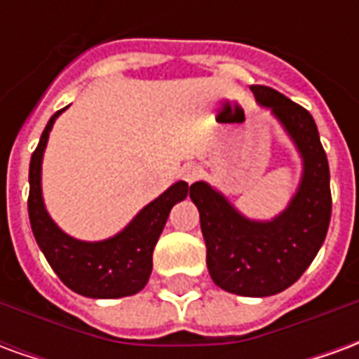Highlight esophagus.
I'll use <instances>...</instances> for the list:
<instances>
[{
	"instance_id": "obj_1",
	"label": "esophagus",
	"mask_w": 359,
	"mask_h": 359,
	"mask_svg": "<svg viewBox=\"0 0 359 359\" xmlns=\"http://www.w3.org/2000/svg\"><path fill=\"white\" fill-rule=\"evenodd\" d=\"M202 177V167L198 163H188L182 167V179L187 182H194Z\"/></svg>"
}]
</instances>
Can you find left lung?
I'll return each mask as SVG.
<instances>
[{"mask_svg":"<svg viewBox=\"0 0 359 359\" xmlns=\"http://www.w3.org/2000/svg\"><path fill=\"white\" fill-rule=\"evenodd\" d=\"M250 90L273 109L304 157V177L294 200L277 219L257 223L242 217L205 182H194L190 198L200 211L213 283L241 296H273L302 277L323 244L331 221V177L309 111L269 86Z\"/></svg>","mask_w":359,"mask_h":359,"instance_id":"obj_1","label":"left lung"}]
</instances>
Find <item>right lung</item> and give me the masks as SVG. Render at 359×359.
I'll return each instance as SVG.
<instances>
[{
  "mask_svg": "<svg viewBox=\"0 0 359 359\" xmlns=\"http://www.w3.org/2000/svg\"><path fill=\"white\" fill-rule=\"evenodd\" d=\"M63 111V109H61ZM51 115L36 146L28 171V217L43 256L71 290L88 298H123L140 292L151 273V254L163 231L169 211L188 194L187 182L172 184L157 200L148 203L123 233L103 242H81L67 236L43 208L40 171L42 156L53 121Z\"/></svg>",
  "mask_w": 359,
  "mask_h": 359,
  "instance_id": "obj_1",
  "label": "right lung"
}]
</instances>
